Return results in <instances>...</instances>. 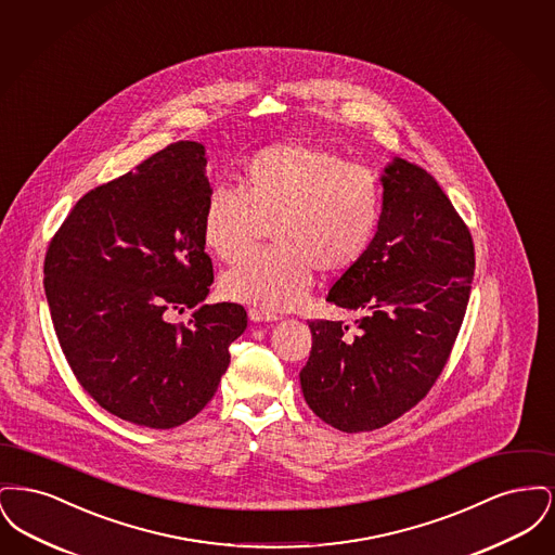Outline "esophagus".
I'll return each instance as SVG.
<instances>
[{
	"instance_id": "1",
	"label": "esophagus",
	"mask_w": 555,
	"mask_h": 555,
	"mask_svg": "<svg viewBox=\"0 0 555 555\" xmlns=\"http://www.w3.org/2000/svg\"><path fill=\"white\" fill-rule=\"evenodd\" d=\"M249 320H251V322H256V324H260V322H276V320H281V318L276 317V314L264 312V310L251 308V310H249Z\"/></svg>"
}]
</instances>
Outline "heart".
I'll return each instance as SVG.
<instances>
[{
	"label": "heart",
	"instance_id": "heart-1",
	"mask_svg": "<svg viewBox=\"0 0 555 555\" xmlns=\"http://www.w3.org/2000/svg\"><path fill=\"white\" fill-rule=\"evenodd\" d=\"M383 191L376 175L335 150L308 141L268 145L247 159L238 189H216L202 216V237L222 262H241L270 227L274 243L229 270L220 291L262 310L297 306L312 270L339 276L366 256Z\"/></svg>",
	"mask_w": 555,
	"mask_h": 555
}]
</instances>
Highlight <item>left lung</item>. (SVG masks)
Here are the masks:
<instances>
[{
  "label": "left lung",
  "instance_id": "left-lung-1",
  "mask_svg": "<svg viewBox=\"0 0 555 555\" xmlns=\"http://www.w3.org/2000/svg\"><path fill=\"white\" fill-rule=\"evenodd\" d=\"M383 208L360 264L326 301L356 312L314 320L301 391L324 423L362 433L393 423L423 399L448 364L475 276L473 237L439 183L393 158L380 175Z\"/></svg>",
  "mask_w": 555,
  "mask_h": 555
}]
</instances>
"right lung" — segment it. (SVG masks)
Listing matches in <instances>:
<instances>
[{"label": "right lung", "instance_id": "right-lung-1", "mask_svg": "<svg viewBox=\"0 0 555 555\" xmlns=\"http://www.w3.org/2000/svg\"><path fill=\"white\" fill-rule=\"evenodd\" d=\"M206 147L179 141L82 195L50 243L46 297L82 389L109 414L175 428L199 414L247 328L214 283L202 237L211 195ZM193 309L189 325L175 311Z\"/></svg>", "mask_w": 555, "mask_h": 555}]
</instances>
